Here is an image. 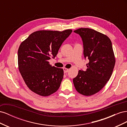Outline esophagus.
Segmentation results:
<instances>
[{
	"label": "esophagus",
	"instance_id": "34e87169",
	"mask_svg": "<svg viewBox=\"0 0 127 127\" xmlns=\"http://www.w3.org/2000/svg\"><path fill=\"white\" fill-rule=\"evenodd\" d=\"M63 69H64V73L67 72L68 71V70H69L68 68H64Z\"/></svg>",
	"mask_w": 127,
	"mask_h": 127
}]
</instances>
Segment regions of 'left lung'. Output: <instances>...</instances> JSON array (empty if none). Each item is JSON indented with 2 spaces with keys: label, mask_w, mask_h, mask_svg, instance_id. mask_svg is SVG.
Returning <instances> with one entry per match:
<instances>
[{
  "label": "left lung",
  "mask_w": 127,
  "mask_h": 127,
  "mask_svg": "<svg viewBox=\"0 0 127 127\" xmlns=\"http://www.w3.org/2000/svg\"><path fill=\"white\" fill-rule=\"evenodd\" d=\"M74 32L81 36L84 55L89 63L85 71H78L73 83L79 93L93 95L102 89L112 75L116 63L112 42L105 34L93 29L80 28Z\"/></svg>",
  "instance_id": "1"
}]
</instances>
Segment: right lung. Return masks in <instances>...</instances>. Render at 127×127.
Instances as JSON below:
<instances>
[{"label":"right lung","mask_w":127,"mask_h":127,"mask_svg":"<svg viewBox=\"0 0 127 127\" xmlns=\"http://www.w3.org/2000/svg\"><path fill=\"white\" fill-rule=\"evenodd\" d=\"M41 30L34 32L21 43L18 50V69L29 89L42 96H47L59 89L64 70L50 64L63 42L71 33Z\"/></svg>","instance_id":"obj_1"}]
</instances>
